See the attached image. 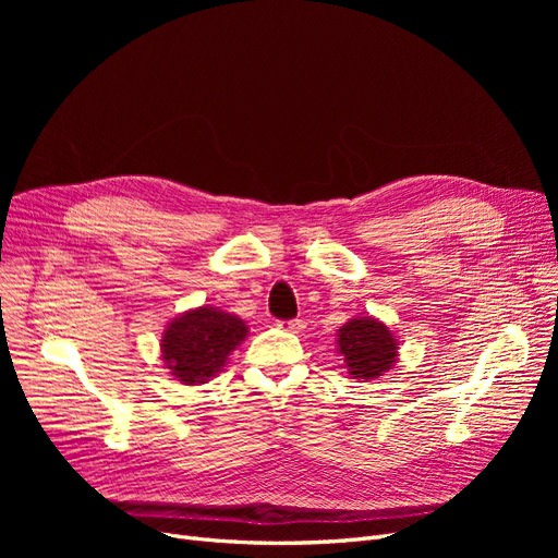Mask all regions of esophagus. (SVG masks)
<instances>
[{"instance_id": "1", "label": "esophagus", "mask_w": 558, "mask_h": 558, "mask_svg": "<svg viewBox=\"0 0 558 558\" xmlns=\"http://www.w3.org/2000/svg\"><path fill=\"white\" fill-rule=\"evenodd\" d=\"M283 330H289V332H302L305 330V320L302 318H293V320H281L279 324Z\"/></svg>"}]
</instances>
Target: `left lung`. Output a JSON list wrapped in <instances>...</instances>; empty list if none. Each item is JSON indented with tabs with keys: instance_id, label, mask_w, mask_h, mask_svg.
<instances>
[{
	"instance_id": "8db88e82",
	"label": "left lung",
	"mask_w": 558,
	"mask_h": 558,
	"mask_svg": "<svg viewBox=\"0 0 558 558\" xmlns=\"http://www.w3.org/2000/svg\"><path fill=\"white\" fill-rule=\"evenodd\" d=\"M337 351L353 379H377L398 361V340L375 316H356L337 330Z\"/></svg>"
}]
</instances>
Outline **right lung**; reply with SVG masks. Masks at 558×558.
Wrapping results in <instances>:
<instances>
[{"instance_id": "1", "label": "right lung", "mask_w": 558, "mask_h": 558, "mask_svg": "<svg viewBox=\"0 0 558 558\" xmlns=\"http://www.w3.org/2000/svg\"><path fill=\"white\" fill-rule=\"evenodd\" d=\"M248 335L240 316L218 307H197L172 318L162 332V363L181 384H205L221 373L230 353Z\"/></svg>"}]
</instances>
